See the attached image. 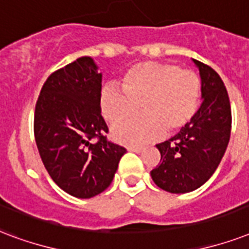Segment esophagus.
Returning <instances> with one entry per match:
<instances>
[{
	"label": "esophagus",
	"mask_w": 249,
	"mask_h": 249,
	"mask_svg": "<svg viewBox=\"0 0 249 249\" xmlns=\"http://www.w3.org/2000/svg\"><path fill=\"white\" fill-rule=\"evenodd\" d=\"M129 151H133V153H141L143 151V147H138V146H129Z\"/></svg>",
	"instance_id": "1"
}]
</instances>
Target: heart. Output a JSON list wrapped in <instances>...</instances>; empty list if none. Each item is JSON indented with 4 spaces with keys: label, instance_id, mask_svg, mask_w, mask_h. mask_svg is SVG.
Here are the masks:
<instances>
[{
    "label": "heart",
    "instance_id": "b5f03b06",
    "mask_svg": "<svg viewBox=\"0 0 249 249\" xmlns=\"http://www.w3.org/2000/svg\"><path fill=\"white\" fill-rule=\"evenodd\" d=\"M121 87H104L100 107L104 119L117 124L134 116L141 106L143 116L113 128V137L125 145H143L158 140L163 132H179L200 107V77L172 62L137 64L124 74Z\"/></svg>",
    "mask_w": 249,
    "mask_h": 249
}]
</instances>
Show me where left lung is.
I'll list each match as a JSON object with an SVG mask.
<instances>
[{
    "label": "left lung",
    "instance_id": "1",
    "mask_svg": "<svg viewBox=\"0 0 249 249\" xmlns=\"http://www.w3.org/2000/svg\"><path fill=\"white\" fill-rule=\"evenodd\" d=\"M201 77V103L196 116L168 141L157 145L160 162L150 172L170 193L192 192L219 166L230 141L231 107L225 83L210 66L193 58Z\"/></svg>",
    "mask_w": 249,
    "mask_h": 249
}]
</instances>
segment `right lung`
Instances as JSON below:
<instances>
[{
  "label": "right lung",
  "instance_id": "add662e5",
  "mask_svg": "<svg viewBox=\"0 0 249 249\" xmlns=\"http://www.w3.org/2000/svg\"><path fill=\"white\" fill-rule=\"evenodd\" d=\"M100 92L102 73L83 56L51 74L36 102L34 133L45 170L78 198L106 191L126 153L104 136L108 126L100 115Z\"/></svg>",
  "mask_w": 249,
  "mask_h": 249
}]
</instances>
